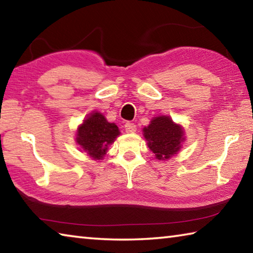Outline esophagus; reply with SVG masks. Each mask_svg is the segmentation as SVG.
Listing matches in <instances>:
<instances>
[{"label":"esophagus","mask_w":253,"mask_h":253,"mask_svg":"<svg viewBox=\"0 0 253 253\" xmlns=\"http://www.w3.org/2000/svg\"><path fill=\"white\" fill-rule=\"evenodd\" d=\"M125 130L126 132H129V134H132V132L136 131V125L132 123H127L125 125Z\"/></svg>","instance_id":"1"}]
</instances>
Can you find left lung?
I'll use <instances>...</instances> for the list:
<instances>
[{
    "label": "left lung",
    "instance_id": "obj_1",
    "mask_svg": "<svg viewBox=\"0 0 253 253\" xmlns=\"http://www.w3.org/2000/svg\"><path fill=\"white\" fill-rule=\"evenodd\" d=\"M144 137L151 151L158 160H169L181 149L184 129L169 116L154 117L147 127L143 128Z\"/></svg>",
    "mask_w": 253,
    "mask_h": 253
}]
</instances>
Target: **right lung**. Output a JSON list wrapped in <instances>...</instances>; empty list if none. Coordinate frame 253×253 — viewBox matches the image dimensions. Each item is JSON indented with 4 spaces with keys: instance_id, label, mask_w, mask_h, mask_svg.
I'll return each mask as SVG.
<instances>
[{
    "instance_id": "1",
    "label": "right lung",
    "mask_w": 253,
    "mask_h": 253,
    "mask_svg": "<svg viewBox=\"0 0 253 253\" xmlns=\"http://www.w3.org/2000/svg\"><path fill=\"white\" fill-rule=\"evenodd\" d=\"M121 135L114 123L107 122L105 116L92 111L77 129L76 142L93 160H101L106 155L108 145Z\"/></svg>"
}]
</instances>
